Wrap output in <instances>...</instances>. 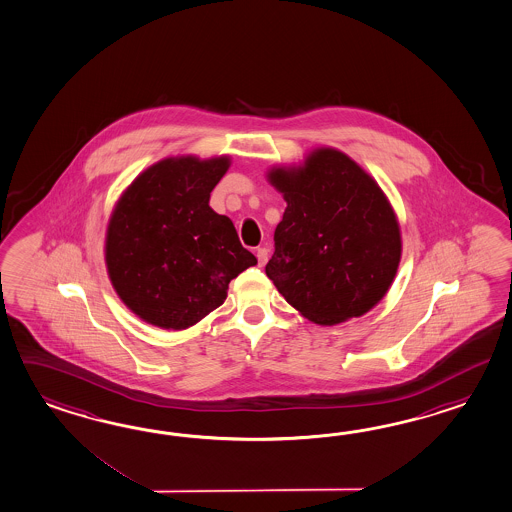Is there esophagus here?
I'll use <instances>...</instances> for the list:
<instances>
[{
	"mask_svg": "<svg viewBox=\"0 0 512 512\" xmlns=\"http://www.w3.org/2000/svg\"><path fill=\"white\" fill-rule=\"evenodd\" d=\"M256 258H258V263H260V265H265V263H267V258H269V249H265V247L256 249Z\"/></svg>",
	"mask_w": 512,
	"mask_h": 512,
	"instance_id": "34e87169",
	"label": "esophagus"
}]
</instances>
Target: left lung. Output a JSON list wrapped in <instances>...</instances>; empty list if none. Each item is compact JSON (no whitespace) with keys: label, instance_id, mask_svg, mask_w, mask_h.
<instances>
[{"label":"left lung","instance_id":"obj_1","mask_svg":"<svg viewBox=\"0 0 512 512\" xmlns=\"http://www.w3.org/2000/svg\"><path fill=\"white\" fill-rule=\"evenodd\" d=\"M288 202L265 265L282 297L319 325L369 312L401 260L394 210L375 180L338 150L269 174Z\"/></svg>","mask_w":512,"mask_h":512}]
</instances>
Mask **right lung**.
Masks as SVG:
<instances>
[{
  "label": "right lung",
  "mask_w": 512,
  "mask_h": 512,
  "mask_svg": "<svg viewBox=\"0 0 512 512\" xmlns=\"http://www.w3.org/2000/svg\"><path fill=\"white\" fill-rule=\"evenodd\" d=\"M228 158L163 159L133 182L111 217L105 262L124 304L156 327L182 330L226 299L256 265L236 226L210 208Z\"/></svg>",
  "instance_id": "right-lung-1"
}]
</instances>
